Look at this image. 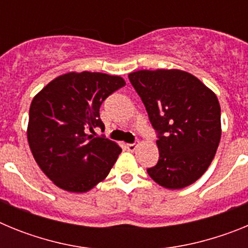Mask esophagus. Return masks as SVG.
<instances>
[{
	"label": "esophagus",
	"mask_w": 248,
	"mask_h": 248,
	"mask_svg": "<svg viewBox=\"0 0 248 248\" xmlns=\"http://www.w3.org/2000/svg\"><path fill=\"white\" fill-rule=\"evenodd\" d=\"M125 148H126V150L130 151V153H133V151H134L135 149L138 148V145H137V144H126Z\"/></svg>",
	"instance_id": "obj_1"
}]
</instances>
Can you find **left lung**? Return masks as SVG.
<instances>
[{"mask_svg":"<svg viewBox=\"0 0 248 248\" xmlns=\"http://www.w3.org/2000/svg\"><path fill=\"white\" fill-rule=\"evenodd\" d=\"M151 125L157 131L159 161L149 176L165 189L179 190L199 180L221 139V109L216 94L180 69L129 73Z\"/></svg>","mask_w":248,"mask_h":248,"instance_id":"1","label":"left lung"}]
</instances>
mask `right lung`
Listing matches in <instances>:
<instances>
[{
	"label": "right lung",
	"instance_id": "right-lung-1",
	"mask_svg": "<svg viewBox=\"0 0 248 248\" xmlns=\"http://www.w3.org/2000/svg\"><path fill=\"white\" fill-rule=\"evenodd\" d=\"M125 85L119 76L69 72L54 78L31 103L27 139L36 163L54 185L87 192L108 176L122 153L117 143L88 134L104 129L99 108Z\"/></svg>",
	"mask_w": 248,
	"mask_h": 248
}]
</instances>
